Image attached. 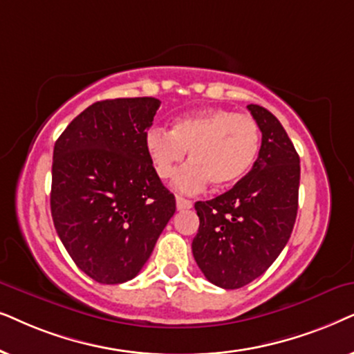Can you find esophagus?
Returning a JSON list of instances; mask_svg holds the SVG:
<instances>
[{
	"mask_svg": "<svg viewBox=\"0 0 354 354\" xmlns=\"http://www.w3.org/2000/svg\"><path fill=\"white\" fill-rule=\"evenodd\" d=\"M192 207V201L189 199H185V197H176V209L178 210H186V209H191Z\"/></svg>",
	"mask_w": 354,
	"mask_h": 354,
	"instance_id": "1",
	"label": "esophagus"
}]
</instances>
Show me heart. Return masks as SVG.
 I'll list each match as a JSON object with an SVG mask.
<instances>
[{
    "label": "heart",
    "instance_id": "b5f03b06",
    "mask_svg": "<svg viewBox=\"0 0 354 354\" xmlns=\"http://www.w3.org/2000/svg\"><path fill=\"white\" fill-rule=\"evenodd\" d=\"M145 150L153 171L171 180L189 150L192 162L176 176L183 192H197L212 181L216 189L241 181L256 162L261 131L252 116L210 108L178 118L171 131L153 126L145 133Z\"/></svg>",
    "mask_w": 354,
    "mask_h": 354
}]
</instances>
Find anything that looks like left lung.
Here are the masks:
<instances>
[{
    "mask_svg": "<svg viewBox=\"0 0 354 354\" xmlns=\"http://www.w3.org/2000/svg\"><path fill=\"white\" fill-rule=\"evenodd\" d=\"M262 133L251 171L212 201L196 202L192 254L205 279L236 290L261 277L288 243L298 214L299 155L270 111L248 105Z\"/></svg>",
    "mask_w": 354,
    "mask_h": 354,
    "instance_id": "8db88e82",
    "label": "left lung"
}]
</instances>
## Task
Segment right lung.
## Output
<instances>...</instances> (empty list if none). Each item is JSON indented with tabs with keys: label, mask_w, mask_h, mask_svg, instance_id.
I'll return each instance as SVG.
<instances>
[{
	"label": "right lung",
	"mask_w": 354,
	"mask_h": 354,
	"mask_svg": "<svg viewBox=\"0 0 354 354\" xmlns=\"http://www.w3.org/2000/svg\"><path fill=\"white\" fill-rule=\"evenodd\" d=\"M160 100L95 102L55 144L51 216L75 266L98 283H124L149 261L176 210L145 150Z\"/></svg>",
	"instance_id": "right-lung-1"
}]
</instances>
